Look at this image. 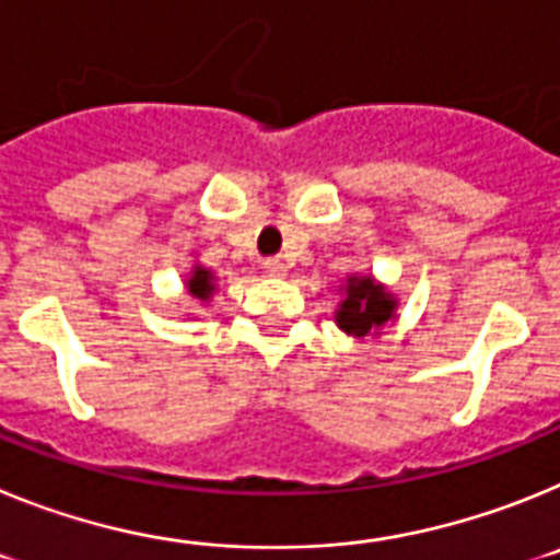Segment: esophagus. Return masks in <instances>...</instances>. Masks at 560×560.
<instances>
[{"mask_svg":"<svg viewBox=\"0 0 560 560\" xmlns=\"http://www.w3.org/2000/svg\"><path fill=\"white\" fill-rule=\"evenodd\" d=\"M264 271H266V275H269V277H285V271H289V266H285L283 260H277V257H275V260H266Z\"/></svg>","mask_w":560,"mask_h":560,"instance_id":"esophagus-1","label":"esophagus"}]
</instances>
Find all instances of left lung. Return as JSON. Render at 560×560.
<instances>
[{
  "instance_id": "left-lung-1",
  "label": "left lung",
  "mask_w": 560,
  "mask_h": 560,
  "mask_svg": "<svg viewBox=\"0 0 560 560\" xmlns=\"http://www.w3.org/2000/svg\"><path fill=\"white\" fill-rule=\"evenodd\" d=\"M395 303L389 294L373 285L370 277H350L348 280V296L339 305L336 323L341 330H348L353 336H364L368 330L378 328L393 316Z\"/></svg>"
}]
</instances>
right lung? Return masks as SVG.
<instances>
[{
	"mask_svg": "<svg viewBox=\"0 0 560 560\" xmlns=\"http://www.w3.org/2000/svg\"><path fill=\"white\" fill-rule=\"evenodd\" d=\"M187 285H190L192 296L207 300V296L212 294V275L207 269H196V271H192L190 280H187Z\"/></svg>",
	"mask_w": 560,
	"mask_h": 560,
	"instance_id": "add662e5",
	"label": "right lung"
}]
</instances>
